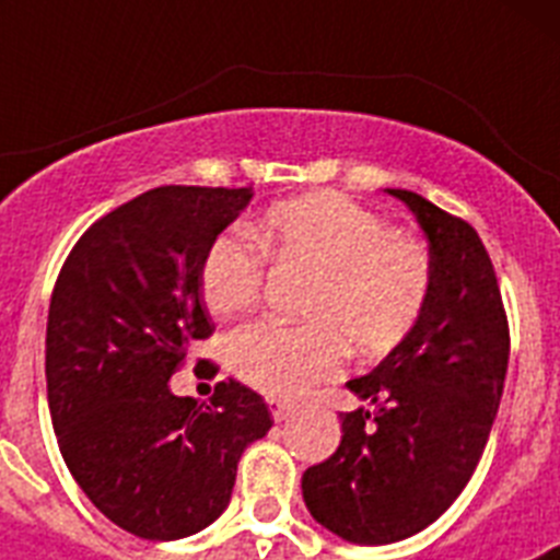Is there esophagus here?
<instances>
[{"mask_svg": "<svg viewBox=\"0 0 560 560\" xmlns=\"http://www.w3.org/2000/svg\"><path fill=\"white\" fill-rule=\"evenodd\" d=\"M269 409L275 420H285L294 415V404H285V400H277V398H269Z\"/></svg>", "mask_w": 560, "mask_h": 560, "instance_id": "esophagus-1", "label": "esophagus"}]
</instances>
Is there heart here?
<instances>
[{
  "label": "heart",
  "instance_id": "heart-1",
  "mask_svg": "<svg viewBox=\"0 0 560 560\" xmlns=\"http://www.w3.org/2000/svg\"><path fill=\"white\" fill-rule=\"evenodd\" d=\"M255 235L264 250L237 232L215 237L201 264V289L212 314L230 316L255 305L264 291L266 255L311 275L303 305L311 323H252L230 339L235 373L271 398H296L330 378L348 341L361 355L389 353L427 311V246L341 192L277 201Z\"/></svg>",
  "mask_w": 560,
  "mask_h": 560
}]
</instances>
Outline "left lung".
I'll return each mask as SVG.
<instances>
[{"instance_id":"obj_1","label":"left lung","mask_w":560,"mask_h":560,"mask_svg":"<svg viewBox=\"0 0 560 560\" xmlns=\"http://www.w3.org/2000/svg\"><path fill=\"white\" fill-rule=\"evenodd\" d=\"M429 241L432 294L420 323L373 373L348 381L373 404L341 415V443L303 474L311 516L350 544L409 538L448 511L485 452L511 330L477 230L412 190H387Z\"/></svg>"}]
</instances>
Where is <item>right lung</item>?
<instances>
[{
  "instance_id": "right-lung-1",
  "label": "right lung",
  "mask_w": 560,
  "mask_h": 560,
  "mask_svg": "<svg viewBox=\"0 0 560 560\" xmlns=\"http://www.w3.org/2000/svg\"><path fill=\"white\" fill-rule=\"evenodd\" d=\"M252 187L165 185L89 226L52 289L47 400L69 474L117 527L173 541L226 511L244 448L271 429L255 389L210 404L167 381L212 334L201 264Z\"/></svg>"
}]
</instances>
